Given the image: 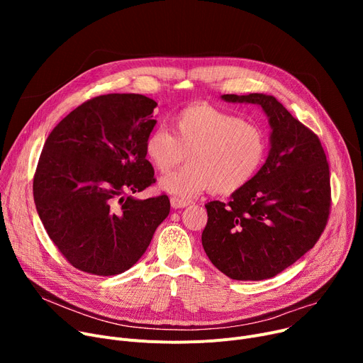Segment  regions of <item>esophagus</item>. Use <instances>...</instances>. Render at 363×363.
<instances>
[{"label":"esophagus","instance_id":"1","mask_svg":"<svg viewBox=\"0 0 363 363\" xmlns=\"http://www.w3.org/2000/svg\"><path fill=\"white\" fill-rule=\"evenodd\" d=\"M189 203L188 201H184L181 199H177V197H172L170 199V206L174 208H182V207H186Z\"/></svg>","mask_w":363,"mask_h":363}]
</instances>
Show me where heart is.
<instances>
[{"mask_svg": "<svg viewBox=\"0 0 363 363\" xmlns=\"http://www.w3.org/2000/svg\"><path fill=\"white\" fill-rule=\"evenodd\" d=\"M266 151L268 140L259 125L206 103L184 107L172 119V133L157 128L144 141V155L160 174H169L188 155L186 167L160 181L178 199L208 189L218 196L238 193L257 175Z\"/></svg>", "mask_w": 363, "mask_h": 363, "instance_id": "heart-1", "label": "heart"}]
</instances>
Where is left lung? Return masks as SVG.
<instances>
[{"label":"left lung","instance_id":"left-lung-1","mask_svg":"<svg viewBox=\"0 0 363 363\" xmlns=\"http://www.w3.org/2000/svg\"><path fill=\"white\" fill-rule=\"evenodd\" d=\"M268 114L271 150L253 181L231 200L206 204V255L237 281H260L289 268L316 244L331 211L330 166L316 133L272 95H222Z\"/></svg>","mask_w":363,"mask_h":363}]
</instances>
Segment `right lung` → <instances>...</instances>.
I'll return each mask as SVG.
<instances>
[{"instance_id":"1","label":"right lung","mask_w":363,"mask_h":363,"mask_svg":"<svg viewBox=\"0 0 363 363\" xmlns=\"http://www.w3.org/2000/svg\"><path fill=\"white\" fill-rule=\"evenodd\" d=\"M156 106L141 94L100 95L48 135L33 175V200L48 237L73 268L101 277L128 271L167 218L166 194L129 196L156 182L144 155Z\"/></svg>"}]
</instances>
